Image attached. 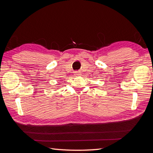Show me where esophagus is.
I'll return each mask as SVG.
<instances>
[{"instance_id":"esophagus-1","label":"esophagus","mask_w":153,"mask_h":153,"mask_svg":"<svg viewBox=\"0 0 153 153\" xmlns=\"http://www.w3.org/2000/svg\"><path fill=\"white\" fill-rule=\"evenodd\" d=\"M74 75H75L76 76H80V71H75V73H74Z\"/></svg>"}]
</instances>
